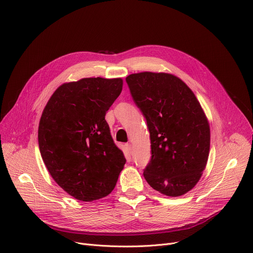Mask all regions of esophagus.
<instances>
[{"mask_svg": "<svg viewBox=\"0 0 253 253\" xmlns=\"http://www.w3.org/2000/svg\"><path fill=\"white\" fill-rule=\"evenodd\" d=\"M125 146H126V150L128 151V153H129V154H131V150H132L131 144H130V143H126V145H125Z\"/></svg>", "mask_w": 253, "mask_h": 253, "instance_id": "esophagus-1", "label": "esophagus"}]
</instances>
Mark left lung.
I'll return each mask as SVG.
<instances>
[{
    "label": "left lung",
    "mask_w": 253,
    "mask_h": 253,
    "mask_svg": "<svg viewBox=\"0 0 253 253\" xmlns=\"http://www.w3.org/2000/svg\"><path fill=\"white\" fill-rule=\"evenodd\" d=\"M126 82L149 130L151 159L143 171L145 180L167 196L190 191L206 169L211 144L209 121L196 96L168 73H135Z\"/></svg>",
    "instance_id": "8db88e82"
}]
</instances>
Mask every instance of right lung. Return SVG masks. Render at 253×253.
<instances>
[{"label": "right lung", "instance_id": "1", "mask_svg": "<svg viewBox=\"0 0 253 253\" xmlns=\"http://www.w3.org/2000/svg\"><path fill=\"white\" fill-rule=\"evenodd\" d=\"M122 86L121 78L64 83L42 114L39 146L42 161L59 186L78 200L110 194L126 163L105 120Z\"/></svg>", "mask_w": 253, "mask_h": 253}]
</instances>
